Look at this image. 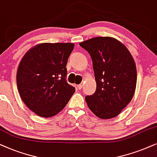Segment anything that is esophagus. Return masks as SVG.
<instances>
[{"instance_id":"34e87169","label":"esophagus","mask_w":157,"mask_h":157,"mask_svg":"<svg viewBox=\"0 0 157 157\" xmlns=\"http://www.w3.org/2000/svg\"><path fill=\"white\" fill-rule=\"evenodd\" d=\"M82 84H80V85H77V87H78L79 90H80L81 88H82Z\"/></svg>"}]
</instances>
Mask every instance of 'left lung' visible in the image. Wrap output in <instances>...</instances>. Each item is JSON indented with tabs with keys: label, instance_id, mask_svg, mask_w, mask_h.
Here are the masks:
<instances>
[{
	"label": "left lung",
	"instance_id": "1",
	"mask_svg": "<svg viewBox=\"0 0 157 157\" xmlns=\"http://www.w3.org/2000/svg\"><path fill=\"white\" fill-rule=\"evenodd\" d=\"M90 55L96 90L85 97L98 118L108 119L120 113L132 99L136 86L135 62L128 49L112 37H95L80 43Z\"/></svg>",
	"mask_w": 157,
	"mask_h": 157
}]
</instances>
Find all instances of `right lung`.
<instances>
[{"mask_svg": "<svg viewBox=\"0 0 157 157\" xmlns=\"http://www.w3.org/2000/svg\"><path fill=\"white\" fill-rule=\"evenodd\" d=\"M72 43H43L29 50L18 66L16 82L20 96L39 116H55L75 92L67 82V63Z\"/></svg>", "mask_w": 157, "mask_h": 157, "instance_id": "right-lung-1", "label": "right lung"}]
</instances>
